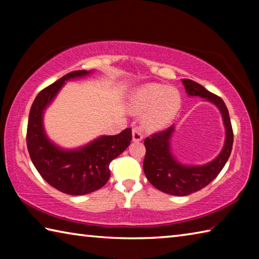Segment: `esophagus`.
Listing matches in <instances>:
<instances>
[{
  "instance_id": "esophagus-1",
  "label": "esophagus",
  "mask_w": 259,
  "mask_h": 259,
  "mask_svg": "<svg viewBox=\"0 0 259 259\" xmlns=\"http://www.w3.org/2000/svg\"><path fill=\"white\" fill-rule=\"evenodd\" d=\"M142 139H143L142 131H140L137 126H135V128H133V140L134 142H140Z\"/></svg>"
}]
</instances>
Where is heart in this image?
Masks as SVG:
<instances>
[{"mask_svg": "<svg viewBox=\"0 0 259 259\" xmlns=\"http://www.w3.org/2000/svg\"><path fill=\"white\" fill-rule=\"evenodd\" d=\"M130 109L145 113L144 125L150 130H159L168 125L181 107L178 91L166 85L150 83L134 90L130 95Z\"/></svg>", "mask_w": 259, "mask_h": 259, "instance_id": "b5f03b06", "label": "heart"}]
</instances>
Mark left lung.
Returning a JSON list of instances; mask_svg holds the SVG:
<instances>
[{
  "label": "left lung",
  "mask_w": 259,
  "mask_h": 259,
  "mask_svg": "<svg viewBox=\"0 0 259 259\" xmlns=\"http://www.w3.org/2000/svg\"><path fill=\"white\" fill-rule=\"evenodd\" d=\"M184 87L190 96H200L219 108L226 129L225 145L216 159L204 165H184L175 160L170 152L169 140L174 133V126L157 131L145 138L144 144L146 154L144 159V172L153 186L166 194L184 196L200 191L211 183L224 168L231 155L233 146V129H232L229 109L217 95L210 93L204 87L188 78H183Z\"/></svg>",
  "instance_id": "1"
}]
</instances>
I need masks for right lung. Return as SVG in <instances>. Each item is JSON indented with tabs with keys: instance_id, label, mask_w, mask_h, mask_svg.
<instances>
[{
	"instance_id": "obj_1",
	"label": "right lung",
	"mask_w": 259,
	"mask_h": 259,
	"mask_svg": "<svg viewBox=\"0 0 259 259\" xmlns=\"http://www.w3.org/2000/svg\"><path fill=\"white\" fill-rule=\"evenodd\" d=\"M90 72L74 71L41 90L30 107L27 135L28 153L35 168L52 187L69 195H83L102 188L111 176L109 163L123 153L133 139L126 128L115 136H103L75 151H64L47 138L42 124L43 111L69 78Z\"/></svg>"
}]
</instances>
